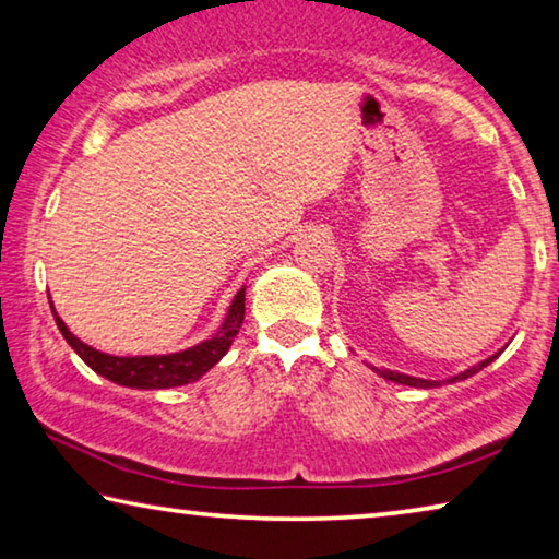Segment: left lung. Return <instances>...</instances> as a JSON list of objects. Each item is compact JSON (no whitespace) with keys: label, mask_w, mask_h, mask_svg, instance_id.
I'll list each match as a JSON object with an SVG mask.
<instances>
[{"label":"left lung","mask_w":559,"mask_h":559,"mask_svg":"<svg viewBox=\"0 0 559 559\" xmlns=\"http://www.w3.org/2000/svg\"><path fill=\"white\" fill-rule=\"evenodd\" d=\"M500 353H503V349H498L496 355H490V357H486V359H480L478 365L468 367V370H463V372L453 374V377H447V380H421V377H412V374H404V372H396V370H384V367H374V365H370V362H367V367H370V370H374V372L380 374L382 380H386V382H396V384L416 386V390H433V386H443V384L461 382V380H466V377H473L476 372L484 370V367H488L490 362H493V359H496Z\"/></svg>","instance_id":"left-lung-1"}]
</instances>
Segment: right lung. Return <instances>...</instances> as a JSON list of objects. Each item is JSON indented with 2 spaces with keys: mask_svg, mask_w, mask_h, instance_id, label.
<instances>
[{
  "mask_svg": "<svg viewBox=\"0 0 559 559\" xmlns=\"http://www.w3.org/2000/svg\"><path fill=\"white\" fill-rule=\"evenodd\" d=\"M243 296L246 286L236 290L229 310L222 320V325L216 328L212 337L202 340L192 347L179 349V353H167V355H108L100 353V349L91 347L83 343L81 337H75L69 325L63 323L56 313L51 302V313L56 325H59L61 335L71 349L79 355L83 362H86L93 372L106 377V380L116 382L120 386H130V390H169V386H182L189 382H197L202 374H206L212 367L219 362V359L229 353L234 337L239 335L241 323H243Z\"/></svg>",
  "mask_w": 559,
  "mask_h": 559,
  "instance_id": "1",
  "label": "right lung"
}]
</instances>
